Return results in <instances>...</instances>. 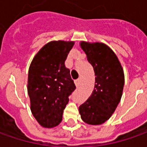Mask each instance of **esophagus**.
<instances>
[{
	"label": "esophagus",
	"mask_w": 147,
	"mask_h": 147,
	"mask_svg": "<svg viewBox=\"0 0 147 147\" xmlns=\"http://www.w3.org/2000/svg\"><path fill=\"white\" fill-rule=\"evenodd\" d=\"M80 82H81V80L78 78V79H77L74 81V83H75L76 85V86L78 87V86H79V85H80Z\"/></svg>",
	"instance_id": "obj_1"
}]
</instances>
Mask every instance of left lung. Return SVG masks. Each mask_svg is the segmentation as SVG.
I'll return each instance as SVG.
<instances>
[{
	"label": "left lung",
	"mask_w": 147,
	"mask_h": 147,
	"mask_svg": "<svg viewBox=\"0 0 147 147\" xmlns=\"http://www.w3.org/2000/svg\"><path fill=\"white\" fill-rule=\"evenodd\" d=\"M80 45L96 78L92 94L79 106V113L87 124L101 125L111 117L121 100L124 72L117 55L106 44L81 41Z\"/></svg>",
	"instance_id": "8db88e82"
}]
</instances>
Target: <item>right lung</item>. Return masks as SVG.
I'll use <instances>...</instances> for the list:
<instances>
[{
    "label": "right lung",
    "mask_w": 147,
    "mask_h": 147,
    "mask_svg": "<svg viewBox=\"0 0 147 147\" xmlns=\"http://www.w3.org/2000/svg\"><path fill=\"white\" fill-rule=\"evenodd\" d=\"M74 41H53L37 52L30 64L28 94L30 110L37 122L45 128L60 124L69 96L76 89L65 66Z\"/></svg>",
    "instance_id": "obj_1"
}]
</instances>
